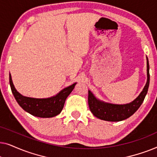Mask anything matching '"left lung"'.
<instances>
[{
	"mask_svg": "<svg viewBox=\"0 0 157 157\" xmlns=\"http://www.w3.org/2000/svg\"><path fill=\"white\" fill-rule=\"evenodd\" d=\"M147 59V82L143 91L134 101L124 105L111 104L96 99L91 91H89L88 102L90 111L98 119L108 121H120L134 114L142 104L149 86V64Z\"/></svg>",
	"mask_w": 157,
	"mask_h": 157,
	"instance_id": "8db88e82",
	"label": "left lung"
}]
</instances>
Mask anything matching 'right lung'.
<instances>
[{
    "label": "right lung",
    "instance_id": "add662e5",
    "mask_svg": "<svg viewBox=\"0 0 157 157\" xmlns=\"http://www.w3.org/2000/svg\"><path fill=\"white\" fill-rule=\"evenodd\" d=\"M10 89L16 101L23 110L31 115L40 118H50L59 114L63 108L65 101L73 91L76 83L66 87L56 96L48 98H34L23 96L15 89L9 75Z\"/></svg>",
    "mask_w": 157,
    "mask_h": 157
}]
</instances>
